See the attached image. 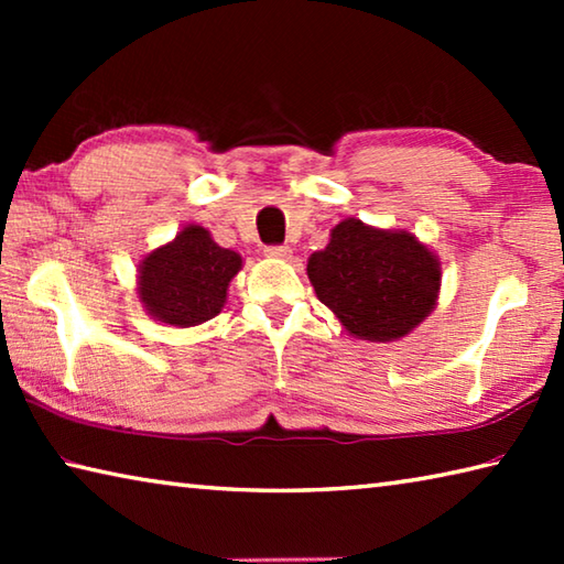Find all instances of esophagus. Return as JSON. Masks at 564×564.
Instances as JSON below:
<instances>
[{
  "label": "esophagus",
  "instance_id": "obj_1",
  "mask_svg": "<svg viewBox=\"0 0 564 564\" xmlns=\"http://www.w3.org/2000/svg\"><path fill=\"white\" fill-rule=\"evenodd\" d=\"M265 256H269V259H279V261H291L293 251L289 246H271V248H265Z\"/></svg>",
  "mask_w": 564,
  "mask_h": 564
}]
</instances>
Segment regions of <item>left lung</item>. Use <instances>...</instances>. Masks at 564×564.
Listing matches in <instances>:
<instances>
[{
	"mask_svg": "<svg viewBox=\"0 0 564 564\" xmlns=\"http://www.w3.org/2000/svg\"><path fill=\"white\" fill-rule=\"evenodd\" d=\"M308 279L318 301L358 340L405 338L441 299V259L405 228H376L346 218L328 246L311 253Z\"/></svg>",
	"mask_w": 564,
	"mask_h": 564,
	"instance_id": "1",
	"label": "left lung"
}]
</instances>
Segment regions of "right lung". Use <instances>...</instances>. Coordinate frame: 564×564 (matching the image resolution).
Returning <instances> with one entry per match:
<instances>
[{"mask_svg":"<svg viewBox=\"0 0 564 564\" xmlns=\"http://www.w3.org/2000/svg\"><path fill=\"white\" fill-rule=\"evenodd\" d=\"M241 265V253L218 246L208 228L188 224L141 259L139 303L164 326H202L224 311L228 283Z\"/></svg>","mask_w":564,"mask_h":564,"instance_id":"1","label":"right lung"}]
</instances>
